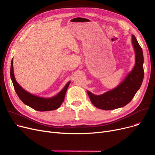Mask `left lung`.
<instances>
[{
	"label": "left lung",
	"mask_w": 155,
	"mask_h": 155,
	"mask_svg": "<svg viewBox=\"0 0 155 155\" xmlns=\"http://www.w3.org/2000/svg\"><path fill=\"white\" fill-rule=\"evenodd\" d=\"M132 43L136 53V64L133 70L118 87L102 95H95L87 91L95 107L102 110L122 107L131 101L139 90L144 78L143 53L136 37L132 36Z\"/></svg>",
	"instance_id": "1"
}]
</instances>
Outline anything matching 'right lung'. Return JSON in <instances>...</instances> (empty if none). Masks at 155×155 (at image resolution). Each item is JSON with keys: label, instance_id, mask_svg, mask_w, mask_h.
<instances>
[{"label": "right lung", "instance_id": "1", "mask_svg": "<svg viewBox=\"0 0 155 155\" xmlns=\"http://www.w3.org/2000/svg\"><path fill=\"white\" fill-rule=\"evenodd\" d=\"M11 78L14 90L22 102L38 111H49L59 108L64 101L65 94L70 84V82H68L63 88V90L58 95L52 98L45 99L32 95L24 91L16 82L13 71V59L12 60L11 64Z\"/></svg>", "mask_w": 155, "mask_h": 155}]
</instances>
